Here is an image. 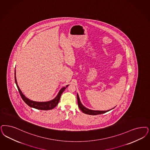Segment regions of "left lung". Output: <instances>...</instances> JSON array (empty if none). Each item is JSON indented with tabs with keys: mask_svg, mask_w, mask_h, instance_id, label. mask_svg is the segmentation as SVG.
Instances as JSON below:
<instances>
[{
	"mask_svg": "<svg viewBox=\"0 0 150 150\" xmlns=\"http://www.w3.org/2000/svg\"><path fill=\"white\" fill-rule=\"evenodd\" d=\"M77 98H78V103L79 108L80 109L83 111L84 114H88V115H99V114H104L108 111H109L110 110H107V111H96V110H90V109H88L86 108H85L83 104L81 103L80 100V98L79 96L78 93H77Z\"/></svg>",
	"mask_w": 150,
	"mask_h": 150,
	"instance_id": "left-lung-1",
	"label": "left lung"
}]
</instances>
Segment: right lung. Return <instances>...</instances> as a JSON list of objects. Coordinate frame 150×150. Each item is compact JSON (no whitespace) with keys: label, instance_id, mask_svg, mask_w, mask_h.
I'll use <instances>...</instances> for the list:
<instances>
[{"label":"right lung","instance_id":"1","mask_svg":"<svg viewBox=\"0 0 150 150\" xmlns=\"http://www.w3.org/2000/svg\"><path fill=\"white\" fill-rule=\"evenodd\" d=\"M15 81H16V86H17L18 89V91H19L21 97L22 99L23 100V101L30 107L33 108L38 109V110H52V109H54L55 107H56V106L59 102L62 93L64 92V91L65 90V88L69 86V85H67L65 87H63L59 91V92L58 94L57 95L56 98H54L53 100H52L51 101H47V102H36V101H34L30 100L29 98H26V97L23 95V93H22V92L21 91L20 88H19V86L17 84V81H16V70H15Z\"/></svg>","mask_w":150,"mask_h":150}]
</instances>
